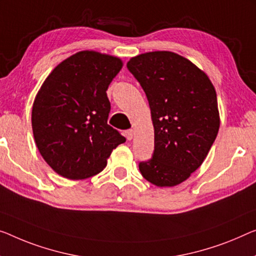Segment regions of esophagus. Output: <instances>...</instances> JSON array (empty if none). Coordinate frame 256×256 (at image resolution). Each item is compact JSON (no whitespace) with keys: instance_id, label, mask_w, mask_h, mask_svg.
Returning a JSON list of instances; mask_svg holds the SVG:
<instances>
[{"instance_id":"34e87169","label":"esophagus","mask_w":256,"mask_h":256,"mask_svg":"<svg viewBox=\"0 0 256 256\" xmlns=\"http://www.w3.org/2000/svg\"><path fill=\"white\" fill-rule=\"evenodd\" d=\"M125 136H126L128 140H132V138H133V130L132 128L126 130V131H125Z\"/></svg>"}]
</instances>
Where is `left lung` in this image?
I'll return each instance as SVG.
<instances>
[{
  "label": "left lung",
  "instance_id": "obj_1",
  "mask_svg": "<svg viewBox=\"0 0 256 256\" xmlns=\"http://www.w3.org/2000/svg\"><path fill=\"white\" fill-rule=\"evenodd\" d=\"M126 66L148 98L154 125L152 158L139 163L156 186H174L204 161L220 128L216 92L207 74L171 52H152Z\"/></svg>",
  "mask_w": 256,
  "mask_h": 256
}]
</instances>
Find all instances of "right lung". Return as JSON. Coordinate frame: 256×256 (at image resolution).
<instances>
[{"label":"right lung","instance_id":"right-lung-1","mask_svg":"<svg viewBox=\"0 0 256 256\" xmlns=\"http://www.w3.org/2000/svg\"><path fill=\"white\" fill-rule=\"evenodd\" d=\"M117 57L79 52L58 64L38 93L32 109L36 144L60 176L85 179L101 172L125 138L106 124V90L120 71Z\"/></svg>","mask_w":256,"mask_h":256}]
</instances>
